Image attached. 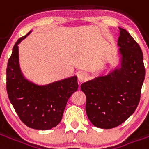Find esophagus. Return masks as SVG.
<instances>
[{"label": "esophagus", "instance_id": "34e87169", "mask_svg": "<svg viewBox=\"0 0 149 149\" xmlns=\"http://www.w3.org/2000/svg\"><path fill=\"white\" fill-rule=\"evenodd\" d=\"M77 79H78V81H79L80 83H82V82H84V81H86V79H87L86 74H85V73H84V72L79 73V74H78Z\"/></svg>", "mask_w": 149, "mask_h": 149}]
</instances>
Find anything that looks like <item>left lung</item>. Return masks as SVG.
I'll use <instances>...</instances> for the list:
<instances>
[{"label": "left lung", "instance_id": "8db88e82", "mask_svg": "<svg viewBox=\"0 0 149 149\" xmlns=\"http://www.w3.org/2000/svg\"><path fill=\"white\" fill-rule=\"evenodd\" d=\"M119 29V65L81 85L88 117L94 126L104 129L121 125L135 112L145 77L141 47L128 31Z\"/></svg>", "mask_w": 149, "mask_h": 149}]
</instances>
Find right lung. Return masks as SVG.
Segmentation results:
<instances>
[{"label": "right lung", "instance_id": "1", "mask_svg": "<svg viewBox=\"0 0 149 149\" xmlns=\"http://www.w3.org/2000/svg\"><path fill=\"white\" fill-rule=\"evenodd\" d=\"M30 33L18 39L13 46L6 69L7 93L24 125L33 129L49 130L61 122L68 100L77 91V77L44 85L25 78L19 64L18 45Z\"/></svg>", "mask_w": 149, "mask_h": 149}]
</instances>
